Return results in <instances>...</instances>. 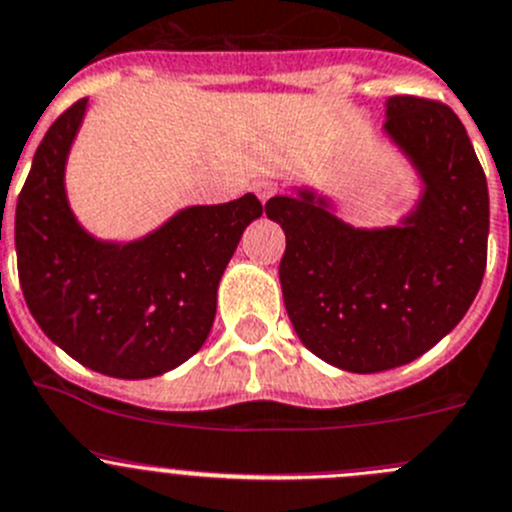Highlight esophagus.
<instances>
[{
	"mask_svg": "<svg viewBox=\"0 0 512 512\" xmlns=\"http://www.w3.org/2000/svg\"><path fill=\"white\" fill-rule=\"evenodd\" d=\"M255 194H257V197H260V202L265 204L267 199H272V197H275V194H278V184H275V181H272V179L257 181V184H255Z\"/></svg>",
	"mask_w": 512,
	"mask_h": 512,
	"instance_id": "1",
	"label": "esophagus"
}]
</instances>
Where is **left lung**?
Returning a JSON list of instances; mask_svg holds the SVG:
<instances>
[{
    "mask_svg": "<svg viewBox=\"0 0 512 512\" xmlns=\"http://www.w3.org/2000/svg\"><path fill=\"white\" fill-rule=\"evenodd\" d=\"M384 133L424 184L399 227H351L313 189L265 204L285 232L280 285L295 333L353 374L396 369L442 341L475 300L487 262L485 171L455 111L394 95Z\"/></svg>",
    "mask_w": 512,
    "mask_h": 512,
    "instance_id": "1",
    "label": "left lung"
}]
</instances>
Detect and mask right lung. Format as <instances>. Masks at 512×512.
I'll return each instance as SVG.
<instances>
[{
	"instance_id": "add662e5",
	"label": "right lung",
	"mask_w": 512,
	"mask_h": 512,
	"mask_svg": "<svg viewBox=\"0 0 512 512\" xmlns=\"http://www.w3.org/2000/svg\"><path fill=\"white\" fill-rule=\"evenodd\" d=\"M85 108L83 98L52 123L19 191V285L37 326L78 364L116 379H151L204 346L224 267L262 204L245 194L181 209L126 245L95 240L65 194V164Z\"/></svg>"
}]
</instances>
